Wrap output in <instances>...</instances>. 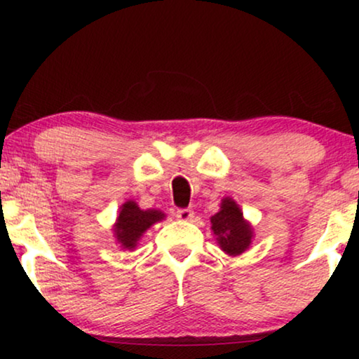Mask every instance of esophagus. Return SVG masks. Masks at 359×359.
<instances>
[{"label": "esophagus", "instance_id": "obj_1", "mask_svg": "<svg viewBox=\"0 0 359 359\" xmlns=\"http://www.w3.org/2000/svg\"><path fill=\"white\" fill-rule=\"evenodd\" d=\"M176 217L183 222H189L191 219L194 217V210L193 209H178L176 210Z\"/></svg>", "mask_w": 359, "mask_h": 359}]
</instances>
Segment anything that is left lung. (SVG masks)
Wrapping results in <instances>:
<instances>
[{
    "instance_id": "1",
    "label": "left lung",
    "mask_w": 359,
    "mask_h": 359,
    "mask_svg": "<svg viewBox=\"0 0 359 359\" xmlns=\"http://www.w3.org/2000/svg\"><path fill=\"white\" fill-rule=\"evenodd\" d=\"M210 225L220 250L230 257L242 255L252 243V225L243 219V212L232 198L222 199L220 210L210 217Z\"/></svg>"
}]
</instances>
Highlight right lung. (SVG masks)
<instances>
[{
    "label": "right lung",
    "mask_w": 359,
    "mask_h": 359,
    "mask_svg": "<svg viewBox=\"0 0 359 359\" xmlns=\"http://www.w3.org/2000/svg\"><path fill=\"white\" fill-rule=\"evenodd\" d=\"M165 219V214L156 209H140L135 201H127L121 205L119 215L114 224V235L117 243L124 250H134L142 235L151 225Z\"/></svg>",
    "instance_id": "right-lung-1"
}]
</instances>
